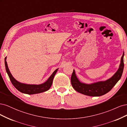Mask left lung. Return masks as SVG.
<instances>
[{"instance_id":"1","label":"left lung","mask_w":127,"mask_h":127,"mask_svg":"<svg viewBox=\"0 0 127 127\" xmlns=\"http://www.w3.org/2000/svg\"><path fill=\"white\" fill-rule=\"evenodd\" d=\"M124 52L121 59L119 68L110 79L105 81H100L90 84L81 83L77 78L75 71L73 70L71 81L73 88L75 91L86 95L99 96L107 93L113 88L122 76L124 68Z\"/></svg>"}]
</instances>
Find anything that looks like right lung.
<instances>
[{
	"label": "right lung",
	"instance_id": "obj_1",
	"mask_svg": "<svg viewBox=\"0 0 127 127\" xmlns=\"http://www.w3.org/2000/svg\"><path fill=\"white\" fill-rule=\"evenodd\" d=\"M5 64L6 70L8 75L11 82L13 84L14 87L17 89L20 92L27 94V95H34V94H37L42 93L43 92H45L48 90L51 87L53 80L54 79V76L58 70V68L53 73V74L49 77L48 79L45 82L39 85L35 84H26L20 83L17 80H16L14 77L12 76L10 73L8 67L7 63L6 62V57L5 58Z\"/></svg>",
	"mask_w": 127,
	"mask_h": 127
}]
</instances>
